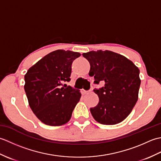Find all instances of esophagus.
Here are the masks:
<instances>
[{"mask_svg": "<svg viewBox=\"0 0 161 161\" xmlns=\"http://www.w3.org/2000/svg\"><path fill=\"white\" fill-rule=\"evenodd\" d=\"M88 91H86V90H84V88H82V89H81V94H86V93H88Z\"/></svg>", "mask_w": 161, "mask_h": 161, "instance_id": "34e87169", "label": "esophagus"}]
</instances>
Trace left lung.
Returning a JSON list of instances; mask_svg holds the SVG:
<instances>
[{"label": "left lung", "instance_id": "obj_1", "mask_svg": "<svg viewBox=\"0 0 161 161\" xmlns=\"http://www.w3.org/2000/svg\"><path fill=\"white\" fill-rule=\"evenodd\" d=\"M82 55L89 61V75L94 76V83H104L103 87L93 90L99 102L91 108L92 115L102 125L118 124L130 114L138 100V68L126 57L109 50L91 51Z\"/></svg>", "mask_w": 161, "mask_h": 161}]
</instances>
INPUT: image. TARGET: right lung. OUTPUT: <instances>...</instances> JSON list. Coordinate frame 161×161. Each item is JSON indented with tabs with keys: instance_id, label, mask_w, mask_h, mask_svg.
<instances>
[{
	"instance_id": "add662e5",
	"label": "right lung",
	"mask_w": 161,
	"mask_h": 161,
	"mask_svg": "<svg viewBox=\"0 0 161 161\" xmlns=\"http://www.w3.org/2000/svg\"><path fill=\"white\" fill-rule=\"evenodd\" d=\"M81 55L57 50L47 54L29 68L25 75V89L29 105L39 120L50 126H61L70 120L80 100V91L70 86L71 65Z\"/></svg>"
}]
</instances>
